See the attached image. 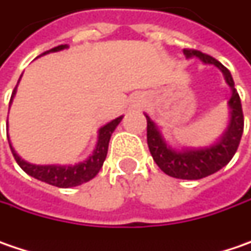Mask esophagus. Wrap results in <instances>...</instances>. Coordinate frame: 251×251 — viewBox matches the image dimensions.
I'll list each match as a JSON object with an SVG mask.
<instances>
[{"instance_id":"34e87169","label":"esophagus","mask_w":251,"mask_h":251,"mask_svg":"<svg viewBox=\"0 0 251 251\" xmlns=\"http://www.w3.org/2000/svg\"><path fill=\"white\" fill-rule=\"evenodd\" d=\"M143 102H144V100H135V101H133V107H140Z\"/></svg>"}]
</instances>
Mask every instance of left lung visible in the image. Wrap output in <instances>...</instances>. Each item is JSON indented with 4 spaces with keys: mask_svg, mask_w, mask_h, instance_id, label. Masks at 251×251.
<instances>
[{
    "mask_svg": "<svg viewBox=\"0 0 251 251\" xmlns=\"http://www.w3.org/2000/svg\"><path fill=\"white\" fill-rule=\"evenodd\" d=\"M186 58H199L204 64L217 67L223 73L226 82L231 88V97L228 100L230 121L223 135L211 146L200 149H183L174 150L166 143L155 123L146 114L147 118V144L155 164L167 176L181 180H200L216 171L223 169L236 154L242 140L244 118H243L242 101L230 71L216 58L203 54L197 50H184Z\"/></svg>",
    "mask_w": 251,
    "mask_h": 251,
    "instance_id": "8db88e82",
    "label": "left lung"
}]
</instances>
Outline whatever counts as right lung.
I'll return each instance as SVG.
<instances>
[{"label":"right lung","mask_w":251,"mask_h":251,"mask_svg":"<svg viewBox=\"0 0 251 251\" xmlns=\"http://www.w3.org/2000/svg\"><path fill=\"white\" fill-rule=\"evenodd\" d=\"M68 45H58V47H54L51 48L50 51H45L43 55L45 54H50V52H57V51H61L64 48H67ZM21 78V77H20ZM17 93V87L14 88L12 91V96H11V101L14 99ZM123 120V116L117 117L116 120L107 123L105 126H102L99 130V143H97V147L96 150L93 151V154L81 161L78 164H74V166H58V164H47V166H40V164H31L25 160H23L15 150L12 149L11 146V141L8 140L9 147H11V151L12 155L15 158V161L18 163V166L23 169V170L27 173L28 176L37 178V180H41L47 184H51V186H55V187L61 188H70L75 187V186H80L82 183H87L90 181L91 178H94L97 174H99L100 169L102 167V163L107 157V151H108V143H110V137L113 134V131L116 130V127L120 124V121Z\"/></svg>","instance_id":"right-lung-1"}]
</instances>
